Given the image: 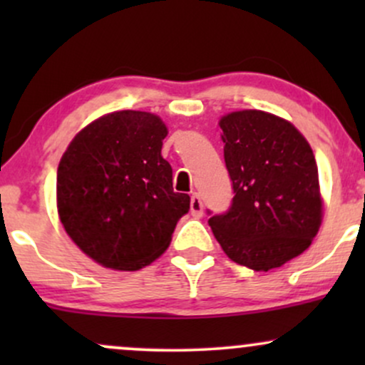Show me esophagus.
<instances>
[{"mask_svg": "<svg viewBox=\"0 0 365 365\" xmlns=\"http://www.w3.org/2000/svg\"><path fill=\"white\" fill-rule=\"evenodd\" d=\"M190 211L194 217H202L204 209H202V200H200L199 194H192L190 197Z\"/></svg>", "mask_w": 365, "mask_h": 365, "instance_id": "1", "label": "esophagus"}]
</instances>
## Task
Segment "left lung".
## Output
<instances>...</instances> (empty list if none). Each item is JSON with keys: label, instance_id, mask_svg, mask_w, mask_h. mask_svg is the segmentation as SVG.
Returning <instances> with one entry per match:
<instances>
[{"label": "left lung", "instance_id": "left-lung-1", "mask_svg": "<svg viewBox=\"0 0 365 365\" xmlns=\"http://www.w3.org/2000/svg\"><path fill=\"white\" fill-rule=\"evenodd\" d=\"M220 127L235 197L209 226L233 262L254 271L283 266L309 249L321 226L311 145L290 121L266 111L228 113Z\"/></svg>", "mask_w": 365, "mask_h": 365}]
</instances>
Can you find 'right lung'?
Segmentation results:
<instances>
[{
	"label": "right lung",
	"mask_w": 365,
	"mask_h": 365,
	"mask_svg": "<svg viewBox=\"0 0 365 365\" xmlns=\"http://www.w3.org/2000/svg\"><path fill=\"white\" fill-rule=\"evenodd\" d=\"M168 128L145 111L104 115L75 135L56 175L61 225L104 267L137 271L168 249L190 197L161 156Z\"/></svg>",
	"instance_id": "1"
}]
</instances>
